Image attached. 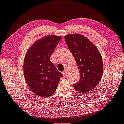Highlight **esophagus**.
Masks as SVG:
<instances>
[{"label": "esophagus", "mask_w": 124, "mask_h": 124, "mask_svg": "<svg viewBox=\"0 0 124 124\" xmlns=\"http://www.w3.org/2000/svg\"><path fill=\"white\" fill-rule=\"evenodd\" d=\"M62 74H63V75H64V76H66V74H67L66 71V70H64V71H63L62 72Z\"/></svg>", "instance_id": "obj_1"}]
</instances>
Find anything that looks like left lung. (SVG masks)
<instances>
[{"instance_id":"obj_1","label":"left lung","mask_w":124,"mask_h":124,"mask_svg":"<svg viewBox=\"0 0 124 124\" xmlns=\"http://www.w3.org/2000/svg\"><path fill=\"white\" fill-rule=\"evenodd\" d=\"M65 40L74 56L80 73L79 83L74 89L87 93L97 86L103 72L102 58L97 48L87 37L79 34H69Z\"/></svg>"}]
</instances>
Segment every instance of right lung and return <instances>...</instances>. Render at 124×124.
I'll use <instances>...</instances> for the list:
<instances>
[{
  "instance_id": "right-lung-1",
  "label": "right lung",
  "mask_w": 124,
  "mask_h": 124,
  "mask_svg": "<svg viewBox=\"0 0 124 124\" xmlns=\"http://www.w3.org/2000/svg\"><path fill=\"white\" fill-rule=\"evenodd\" d=\"M61 39L60 36H45L35 42L25 55V80L30 90L39 96H51L56 90L60 79L62 77L50 60Z\"/></svg>"
}]
</instances>
